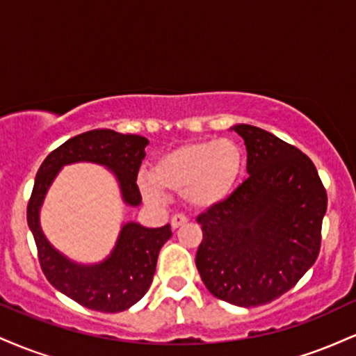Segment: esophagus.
Instances as JSON below:
<instances>
[{"label": "esophagus", "instance_id": "34e87169", "mask_svg": "<svg viewBox=\"0 0 356 356\" xmlns=\"http://www.w3.org/2000/svg\"><path fill=\"white\" fill-rule=\"evenodd\" d=\"M184 224H187V218L182 214H175L172 216V219H170V226H172V229H177V227L184 226Z\"/></svg>", "mask_w": 356, "mask_h": 356}]
</instances>
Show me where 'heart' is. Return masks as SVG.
Listing matches in <instances>:
<instances>
[{
	"label": "heart",
	"instance_id": "heart-1",
	"mask_svg": "<svg viewBox=\"0 0 356 356\" xmlns=\"http://www.w3.org/2000/svg\"><path fill=\"white\" fill-rule=\"evenodd\" d=\"M243 167V150L229 138L189 142L161 155L138 187L149 204H162V192H170L191 209L212 211L231 197Z\"/></svg>",
	"mask_w": 356,
	"mask_h": 356
}]
</instances>
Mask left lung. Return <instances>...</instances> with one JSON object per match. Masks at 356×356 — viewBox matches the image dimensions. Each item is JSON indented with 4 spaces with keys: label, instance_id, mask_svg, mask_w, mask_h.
<instances>
[{
    "label": "left lung",
    "instance_id": "1",
    "mask_svg": "<svg viewBox=\"0 0 356 356\" xmlns=\"http://www.w3.org/2000/svg\"><path fill=\"white\" fill-rule=\"evenodd\" d=\"M249 177L197 218L195 266L219 300L261 306L295 286L320 252L326 191L309 157L259 127L238 124Z\"/></svg>",
    "mask_w": 356,
    "mask_h": 356
}]
</instances>
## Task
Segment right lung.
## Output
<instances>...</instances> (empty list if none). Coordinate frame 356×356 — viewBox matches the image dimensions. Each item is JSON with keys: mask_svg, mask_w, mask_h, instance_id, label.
I'll return each mask as SVG.
<instances>
[{"mask_svg": "<svg viewBox=\"0 0 356 356\" xmlns=\"http://www.w3.org/2000/svg\"><path fill=\"white\" fill-rule=\"evenodd\" d=\"M145 137L113 130H90L70 138L43 161L35 177L28 202V227L33 232L38 259L47 280L60 293L95 312L118 313L136 305L149 291L161 248L172 236L170 226L144 227L124 222L115 246L105 259L93 264L76 263L47 239L40 222V211L53 181L65 165L92 162L110 170L115 177L120 197L127 206H140L137 187L138 167L145 157Z\"/></svg>", "mask_w": 356, "mask_h": 356, "instance_id": "right-lung-1", "label": "right lung"}]
</instances>
